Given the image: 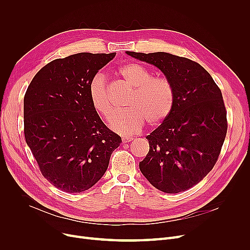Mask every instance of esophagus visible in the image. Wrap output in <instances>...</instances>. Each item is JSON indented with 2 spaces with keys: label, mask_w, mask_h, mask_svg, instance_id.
Here are the masks:
<instances>
[{
  "label": "esophagus",
  "mask_w": 250,
  "mask_h": 250,
  "mask_svg": "<svg viewBox=\"0 0 250 250\" xmlns=\"http://www.w3.org/2000/svg\"><path fill=\"white\" fill-rule=\"evenodd\" d=\"M132 140H134V138H132V137H125V138L122 139V142H123V144H126V143L130 142Z\"/></svg>",
  "instance_id": "esophagus-1"
}]
</instances>
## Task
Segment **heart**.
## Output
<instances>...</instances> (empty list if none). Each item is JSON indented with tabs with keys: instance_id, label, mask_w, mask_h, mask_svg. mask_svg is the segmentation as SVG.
<instances>
[{
	"instance_id": "obj_1",
	"label": "heart",
	"mask_w": 250,
	"mask_h": 250,
	"mask_svg": "<svg viewBox=\"0 0 250 250\" xmlns=\"http://www.w3.org/2000/svg\"><path fill=\"white\" fill-rule=\"evenodd\" d=\"M117 72L125 84L133 88V92L126 102L129 107L115 114L109 124L114 132L124 136L133 135L140 132L145 121L151 126L163 123L171 113L175 102L171 82L166 78L154 77L152 72L137 62L125 63ZM88 95L95 111L109 120L113 108L104 74L98 72L92 77Z\"/></svg>"
}]
</instances>
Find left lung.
Segmentation results:
<instances>
[{
    "label": "left lung",
    "instance_id": "left-lung-1",
    "mask_svg": "<svg viewBox=\"0 0 250 250\" xmlns=\"http://www.w3.org/2000/svg\"><path fill=\"white\" fill-rule=\"evenodd\" d=\"M158 68L175 92L173 109L148 135L150 150L140 170L163 192L185 191L213 169L227 134V111L222 92L203 67L167 52L126 51Z\"/></svg>",
    "mask_w": 250,
    "mask_h": 250
}]
</instances>
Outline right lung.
<instances>
[{
  "instance_id": "obj_1",
  "label": "right lung",
  "mask_w": 250,
  "mask_h": 250,
  "mask_svg": "<svg viewBox=\"0 0 250 250\" xmlns=\"http://www.w3.org/2000/svg\"><path fill=\"white\" fill-rule=\"evenodd\" d=\"M115 57L80 52L45 64L24 96V136L42 174L59 189L82 192L104 175L122 138L91 105L89 82Z\"/></svg>"
}]
</instances>
